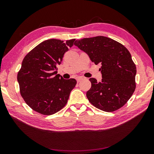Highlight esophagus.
Here are the masks:
<instances>
[{"label":"esophagus","mask_w":154,"mask_h":154,"mask_svg":"<svg viewBox=\"0 0 154 154\" xmlns=\"http://www.w3.org/2000/svg\"><path fill=\"white\" fill-rule=\"evenodd\" d=\"M83 79V78L82 77H77V82H81V81H82V79Z\"/></svg>","instance_id":"34e87169"}]
</instances>
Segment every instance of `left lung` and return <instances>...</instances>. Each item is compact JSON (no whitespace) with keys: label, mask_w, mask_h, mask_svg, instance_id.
<instances>
[{"label":"left lung","mask_w":154,"mask_h":154,"mask_svg":"<svg viewBox=\"0 0 154 154\" xmlns=\"http://www.w3.org/2000/svg\"><path fill=\"white\" fill-rule=\"evenodd\" d=\"M74 45L86 53L99 69L102 81L90 78L87 98L95 107L106 112L123 106L136 88V65L129 51L118 41L103 36L76 40Z\"/></svg>","instance_id":"1"}]
</instances>
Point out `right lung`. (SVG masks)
<instances>
[{
	"label": "right lung",
	"mask_w": 154,
	"mask_h": 154,
	"mask_svg": "<svg viewBox=\"0 0 154 154\" xmlns=\"http://www.w3.org/2000/svg\"><path fill=\"white\" fill-rule=\"evenodd\" d=\"M75 40L66 43L54 38L44 41L24 57L17 82L21 96L34 111L49 116L66 105L77 81L64 79L57 75V65L61 64L64 54Z\"/></svg>",
	"instance_id": "obj_1"
}]
</instances>
